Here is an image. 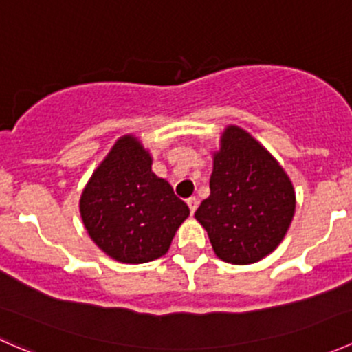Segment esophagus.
<instances>
[{"label":"esophagus","instance_id":"34e87169","mask_svg":"<svg viewBox=\"0 0 352 352\" xmlns=\"http://www.w3.org/2000/svg\"><path fill=\"white\" fill-rule=\"evenodd\" d=\"M187 206H189V209H190V214H194L197 209V206H199V201L196 197H189L187 199Z\"/></svg>","mask_w":352,"mask_h":352}]
</instances>
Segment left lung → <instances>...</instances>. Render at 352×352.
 I'll return each mask as SVG.
<instances>
[{
  "instance_id": "left-lung-1",
  "label": "left lung",
  "mask_w": 352,
  "mask_h": 352,
  "mask_svg": "<svg viewBox=\"0 0 352 352\" xmlns=\"http://www.w3.org/2000/svg\"><path fill=\"white\" fill-rule=\"evenodd\" d=\"M209 189L196 219L221 261L252 264L285 239L296 206L293 184L279 163L240 127L230 126L223 134Z\"/></svg>"
}]
</instances>
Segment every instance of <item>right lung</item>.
<instances>
[{
	"instance_id": "1",
	"label": "right lung",
	"mask_w": 352,
	"mask_h": 352,
	"mask_svg": "<svg viewBox=\"0 0 352 352\" xmlns=\"http://www.w3.org/2000/svg\"><path fill=\"white\" fill-rule=\"evenodd\" d=\"M85 228L112 258L143 264L166 254L189 208L151 172L150 153L133 136L113 144L80 201Z\"/></svg>"
}]
</instances>
